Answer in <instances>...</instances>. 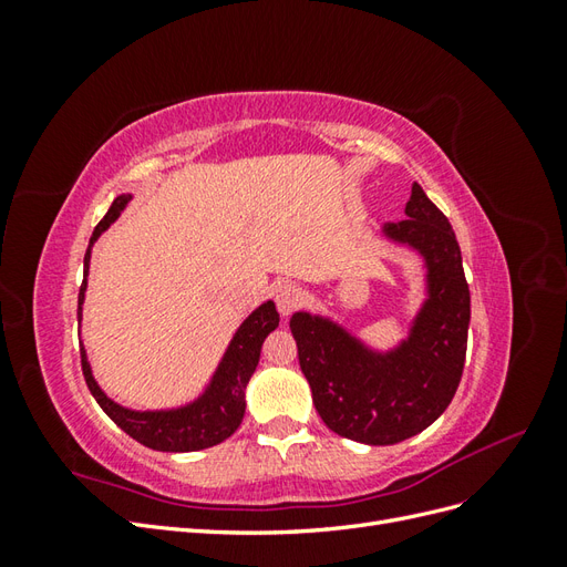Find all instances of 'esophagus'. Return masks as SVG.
I'll list each match as a JSON object with an SVG mask.
<instances>
[{
    "mask_svg": "<svg viewBox=\"0 0 567 567\" xmlns=\"http://www.w3.org/2000/svg\"><path fill=\"white\" fill-rule=\"evenodd\" d=\"M274 296H277V307H279V312H281L284 317L293 315V312L298 310V307L302 305V290H300V286L293 284V281L279 284L277 290H274Z\"/></svg>",
    "mask_w": 567,
    "mask_h": 567,
    "instance_id": "34e87169",
    "label": "esophagus"
}]
</instances>
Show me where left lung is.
<instances>
[{"label":"left lung","mask_w":567,"mask_h":567,"mask_svg":"<svg viewBox=\"0 0 567 567\" xmlns=\"http://www.w3.org/2000/svg\"><path fill=\"white\" fill-rule=\"evenodd\" d=\"M404 215L383 225V236L423 257L425 300L400 346L381 352L329 317H290L321 421L364 444H398L425 431L450 406L466 362L471 290L454 229L419 184Z\"/></svg>","instance_id":"left-lung-1"}]
</instances>
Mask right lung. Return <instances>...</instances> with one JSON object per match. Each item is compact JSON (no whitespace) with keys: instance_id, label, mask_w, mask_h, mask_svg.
Segmentation results:
<instances>
[{"instance_id":"obj_1","label":"right lung","mask_w":567,"mask_h":567,"mask_svg":"<svg viewBox=\"0 0 567 567\" xmlns=\"http://www.w3.org/2000/svg\"><path fill=\"white\" fill-rule=\"evenodd\" d=\"M132 194H120L104 219L99 221L92 238L87 255H84V279L78 296V321H82V305L84 290H87V274H90V257L96 238L104 234L113 221L127 208ZM279 326L277 305L271 300L262 302L248 319L238 326L229 348L217 364L210 383L198 394L194 402L175 406V409H153V411H136L123 404L113 402L109 394L99 388L87 350L80 348L82 354V373L87 381L90 392L99 406L106 411L109 419L123 427V431L142 442L144 447L156 452H198L215 447L225 442L244 421L246 414V385L250 375L260 362V350L265 338Z\"/></svg>"}]
</instances>
